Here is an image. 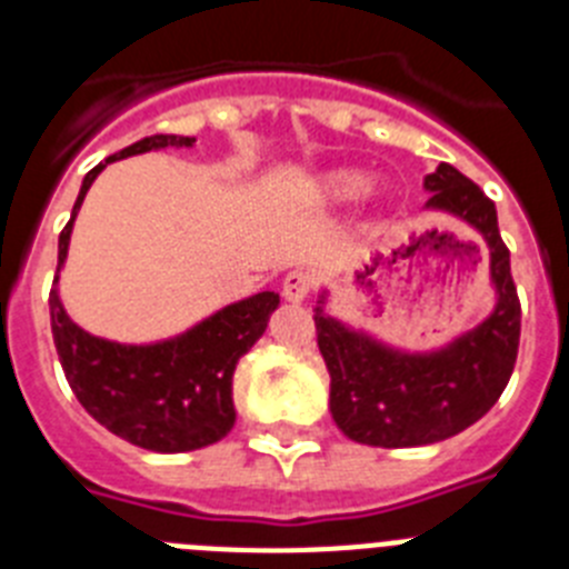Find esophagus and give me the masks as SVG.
I'll list each match as a JSON object with an SVG mask.
<instances>
[{"mask_svg":"<svg viewBox=\"0 0 569 569\" xmlns=\"http://www.w3.org/2000/svg\"><path fill=\"white\" fill-rule=\"evenodd\" d=\"M313 284V273H308V270H293V273H288L284 281H281V296H284V301H290V305H301V301L310 296Z\"/></svg>","mask_w":569,"mask_h":569,"instance_id":"obj_1","label":"esophagus"}]
</instances>
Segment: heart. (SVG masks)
I'll list each match as a JSON object with an SVG mask.
<instances>
[{
  "label": "heart",
  "instance_id": "1",
  "mask_svg": "<svg viewBox=\"0 0 569 569\" xmlns=\"http://www.w3.org/2000/svg\"><path fill=\"white\" fill-rule=\"evenodd\" d=\"M313 196L321 202H350V199H359V196L370 193L379 196V188H370V179H367L365 170L356 168H333L325 170L313 179Z\"/></svg>",
  "mask_w": 569,
  "mask_h": 569
}]
</instances>
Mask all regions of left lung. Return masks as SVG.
Returning <instances> with one entry per match:
<instances>
[{
    "label": "left lung",
    "instance_id": "1",
    "mask_svg": "<svg viewBox=\"0 0 569 569\" xmlns=\"http://www.w3.org/2000/svg\"><path fill=\"white\" fill-rule=\"evenodd\" d=\"M425 210L453 216L485 239L496 305L485 321L447 345L401 350L330 316V293L321 290L313 319L330 373V413L359 445L393 450L461 433L499 401L519 353L521 305L496 204L447 162L425 176Z\"/></svg>",
    "mask_w": 569,
    "mask_h": 569
}]
</instances>
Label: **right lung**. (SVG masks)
<instances>
[{
  "label": "right lung",
  "instance_id": "add662e5",
  "mask_svg": "<svg viewBox=\"0 0 569 569\" xmlns=\"http://www.w3.org/2000/svg\"><path fill=\"white\" fill-rule=\"evenodd\" d=\"M193 136H144L84 176L70 222L59 233V268L50 290L53 345L79 405L113 436L153 453H188L230 433L236 421V365L268 330L279 293L264 290L233 301L170 339L122 345L88 333L70 319L59 299V270L68 259L70 233L84 196L110 162L148 150L193 148Z\"/></svg>",
  "mask_w": 569,
  "mask_h": 569
}]
</instances>
